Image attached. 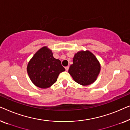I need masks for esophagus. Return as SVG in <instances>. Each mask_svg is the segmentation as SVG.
I'll list each match as a JSON object with an SVG mask.
<instances>
[{
	"label": "esophagus",
	"mask_w": 130,
	"mask_h": 130,
	"mask_svg": "<svg viewBox=\"0 0 130 130\" xmlns=\"http://www.w3.org/2000/svg\"><path fill=\"white\" fill-rule=\"evenodd\" d=\"M65 69H66V71H68V69H69V67H68V66H67V67H65Z\"/></svg>",
	"instance_id": "34e87169"
}]
</instances>
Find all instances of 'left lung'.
<instances>
[{"label": "left lung", "instance_id": "left-lung-1", "mask_svg": "<svg viewBox=\"0 0 130 130\" xmlns=\"http://www.w3.org/2000/svg\"><path fill=\"white\" fill-rule=\"evenodd\" d=\"M100 69L99 62L92 53L80 51L75 55L68 72L77 83L88 85L95 81Z\"/></svg>", "mask_w": 130, "mask_h": 130}]
</instances>
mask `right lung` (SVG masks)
Listing matches in <instances>:
<instances>
[{"label": "right lung", "mask_w": 130, "mask_h": 130, "mask_svg": "<svg viewBox=\"0 0 130 130\" xmlns=\"http://www.w3.org/2000/svg\"><path fill=\"white\" fill-rule=\"evenodd\" d=\"M65 71L59 59L53 56L47 47L39 49L27 67V71L32 83L41 88H47L57 81L60 73Z\"/></svg>", "instance_id": "obj_1"}]
</instances>
